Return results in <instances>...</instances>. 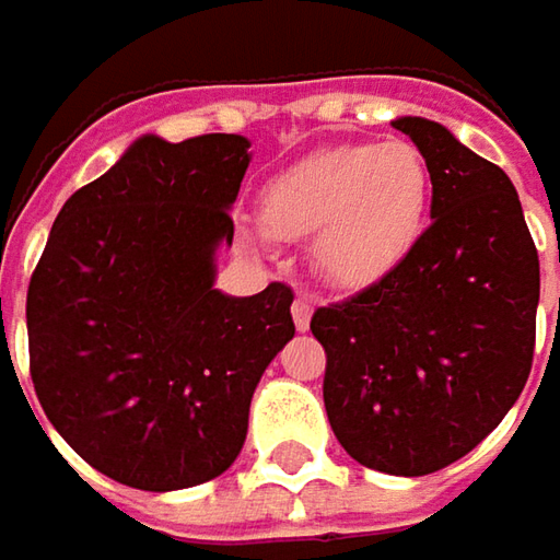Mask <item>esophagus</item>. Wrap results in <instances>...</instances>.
<instances>
[{
  "instance_id": "esophagus-1",
  "label": "esophagus",
  "mask_w": 560,
  "mask_h": 560,
  "mask_svg": "<svg viewBox=\"0 0 560 560\" xmlns=\"http://www.w3.org/2000/svg\"><path fill=\"white\" fill-rule=\"evenodd\" d=\"M312 312H314L312 295H299V299L292 302V320H295V327H299V330H308V324H312Z\"/></svg>"
}]
</instances>
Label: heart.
Segmentation results:
<instances>
[{"mask_svg":"<svg viewBox=\"0 0 560 560\" xmlns=\"http://www.w3.org/2000/svg\"><path fill=\"white\" fill-rule=\"evenodd\" d=\"M433 177L405 140L334 145L305 155L261 189V226L273 240H312L317 273L361 290L418 246Z\"/></svg>","mask_w":560,"mask_h":560,"instance_id":"1","label":"heart"}]
</instances>
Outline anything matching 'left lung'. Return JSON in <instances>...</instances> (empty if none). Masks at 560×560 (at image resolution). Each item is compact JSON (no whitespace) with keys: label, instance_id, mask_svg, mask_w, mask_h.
Here are the masks:
<instances>
[{"label":"left lung","instance_id":"8db88e82","mask_svg":"<svg viewBox=\"0 0 560 560\" xmlns=\"http://www.w3.org/2000/svg\"><path fill=\"white\" fill-rule=\"evenodd\" d=\"M433 177V224L383 280L317 308L324 405L358 464L423 477L464 458L524 393L539 255L499 164L442 124L398 118Z\"/></svg>","mask_w":560,"mask_h":560}]
</instances>
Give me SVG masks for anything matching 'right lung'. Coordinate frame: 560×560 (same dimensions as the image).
Wrapping results in <instances>:
<instances>
[{"label": "right lung", "instance_id": "obj_1", "mask_svg": "<svg viewBox=\"0 0 560 560\" xmlns=\"http://www.w3.org/2000/svg\"><path fill=\"white\" fill-rule=\"evenodd\" d=\"M248 140H137L55 218L27 290L36 398L98 474L145 492L221 477L295 334L292 290H214Z\"/></svg>", "mask_w": 560, "mask_h": 560}]
</instances>
